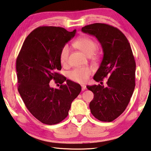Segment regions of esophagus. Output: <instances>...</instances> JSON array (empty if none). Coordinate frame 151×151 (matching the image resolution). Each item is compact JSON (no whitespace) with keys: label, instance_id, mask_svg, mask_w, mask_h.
I'll list each match as a JSON object with an SVG mask.
<instances>
[{"label":"esophagus","instance_id":"1","mask_svg":"<svg viewBox=\"0 0 151 151\" xmlns=\"http://www.w3.org/2000/svg\"><path fill=\"white\" fill-rule=\"evenodd\" d=\"M81 86H82V90H83V91H84V90H86V85H84V84H82V85H81Z\"/></svg>","mask_w":151,"mask_h":151}]
</instances>
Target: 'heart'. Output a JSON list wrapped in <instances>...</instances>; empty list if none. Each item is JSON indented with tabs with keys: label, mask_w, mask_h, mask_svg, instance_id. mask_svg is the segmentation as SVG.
Listing matches in <instances>:
<instances>
[{
	"label": "heart",
	"mask_w": 151,
	"mask_h": 151,
	"mask_svg": "<svg viewBox=\"0 0 151 151\" xmlns=\"http://www.w3.org/2000/svg\"><path fill=\"white\" fill-rule=\"evenodd\" d=\"M74 45L88 57H92L98 49V44L94 40L87 36L80 37L76 39ZM70 53V47L68 45H65L61 49L59 53V61L63 66H66L68 63V59ZM92 71L88 67L76 68L70 71L68 77L73 81L79 83L86 82L88 76L91 75Z\"/></svg>",
	"instance_id": "obj_1"
}]
</instances>
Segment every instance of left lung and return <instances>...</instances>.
<instances>
[{
    "mask_svg": "<svg viewBox=\"0 0 151 151\" xmlns=\"http://www.w3.org/2000/svg\"><path fill=\"white\" fill-rule=\"evenodd\" d=\"M82 32L96 37L103 49L102 61L94 79L100 82L108 78L106 86H86L94 93L90 111L100 121L110 122L125 111L135 89L136 64L133 52L125 35L112 26L95 23L85 26Z\"/></svg>",
    "mask_w": 151,
    "mask_h": 151,
    "instance_id": "8db88e82",
    "label": "left lung"
}]
</instances>
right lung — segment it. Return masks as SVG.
Returning <instances> with one entry per match:
<instances>
[{"label":"right lung","instance_id":"add662e5","mask_svg":"<svg viewBox=\"0 0 151 151\" xmlns=\"http://www.w3.org/2000/svg\"><path fill=\"white\" fill-rule=\"evenodd\" d=\"M75 34L76 29L39 27L26 38L16 59L18 92L30 113L44 124H57L66 118L71 103L81 91L80 84L58 73L61 49ZM51 80L59 89L50 86ZM65 81L66 84H63Z\"/></svg>","mask_w":151,"mask_h":151}]
</instances>
